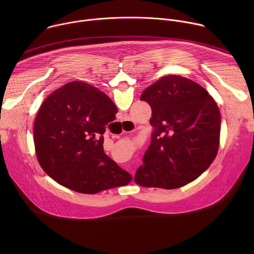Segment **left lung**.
Instances as JSON below:
<instances>
[{
    "mask_svg": "<svg viewBox=\"0 0 254 254\" xmlns=\"http://www.w3.org/2000/svg\"><path fill=\"white\" fill-rule=\"evenodd\" d=\"M154 127L134 182L143 187L176 189L197 179L219 148L221 117L206 89L191 79L167 75L143 90Z\"/></svg>",
    "mask_w": 254,
    "mask_h": 254,
    "instance_id": "obj_1",
    "label": "left lung"
}]
</instances>
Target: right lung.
Wrapping results in <instances>:
<instances>
[{"mask_svg": "<svg viewBox=\"0 0 254 254\" xmlns=\"http://www.w3.org/2000/svg\"><path fill=\"white\" fill-rule=\"evenodd\" d=\"M117 113L110 97L82 81L51 93L34 123L35 150L46 174L83 194L127 185L132 177L103 151L105 126Z\"/></svg>", "mask_w": 254, "mask_h": 254, "instance_id": "right-lung-1", "label": "right lung"}]
</instances>
